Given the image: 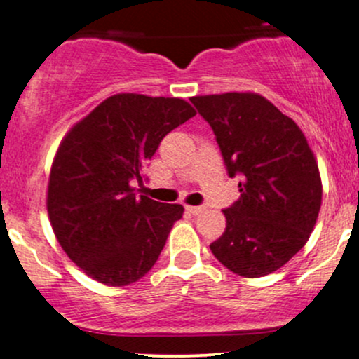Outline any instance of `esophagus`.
Returning <instances> with one entry per match:
<instances>
[{"label":"esophagus","mask_w":359,"mask_h":359,"mask_svg":"<svg viewBox=\"0 0 359 359\" xmlns=\"http://www.w3.org/2000/svg\"><path fill=\"white\" fill-rule=\"evenodd\" d=\"M185 211L192 214V216H199V214L204 211V208L203 205H185Z\"/></svg>","instance_id":"obj_1"}]
</instances>
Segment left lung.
Segmentation results:
<instances>
[{"label":"left lung","mask_w":359,"mask_h":359,"mask_svg":"<svg viewBox=\"0 0 359 359\" xmlns=\"http://www.w3.org/2000/svg\"><path fill=\"white\" fill-rule=\"evenodd\" d=\"M212 128L241 197L224 209L226 229L211 243L222 265L241 277H265L306 245L323 203L314 151L292 118L257 93L191 97Z\"/></svg>","instance_id":"left-lung-1"}]
</instances>
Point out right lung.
Masks as SVG:
<instances>
[{
  "mask_svg": "<svg viewBox=\"0 0 359 359\" xmlns=\"http://www.w3.org/2000/svg\"><path fill=\"white\" fill-rule=\"evenodd\" d=\"M196 116L180 97L114 94L77 121L53 156L47 211L62 250L90 278L125 287L150 271L180 204L137 197L143 165L174 128Z\"/></svg>",
  "mask_w": 359,
  "mask_h": 359,
  "instance_id": "obj_1",
  "label": "right lung"
}]
</instances>
